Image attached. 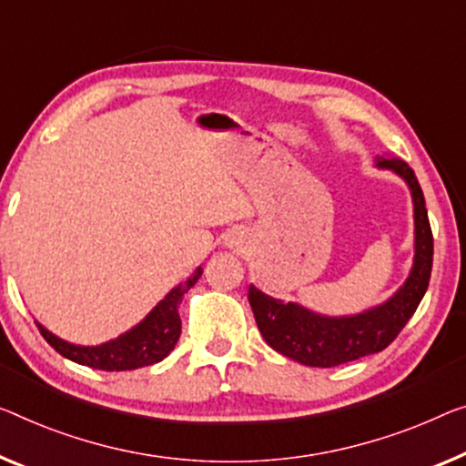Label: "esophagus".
Segmentation results:
<instances>
[{"label":"esophagus","mask_w":466,"mask_h":466,"mask_svg":"<svg viewBox=\"0 0 466 466\" xmlns=\"http://www.w3.org/2000/svg\"><path fill=\"white\" fill-rule=\"evenodd\" d=\"M226 247L234 248V251H245L248 247V234L245 230H232L226 236Z\"/></svg>","instance_id":"34e87169"}]
</instances>
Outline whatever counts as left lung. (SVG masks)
Instances as JSON below:
<instances>
[{"label": "left lung", "mask_w": 466, "mask_h": 466, "mask_svg": "<svg viewBox=\"0 0 466 466\" xmlns=\"http://www.w3.org/2000/svg\"><path fill=\"white\" fill-rule=\"evenodd\" d=\"M374 165L404 179L414 207L412 269L406 282L387 301L360 314L326 316L299 303L274 299L253 284L248 287V303L261 337L272 350L299 364L332 368L383 351L400 335L427 293L433 268V234L419 179L408 163L400 158L377 157Z\"/></svg>", "instance_id": "obj_1"}]
</instances>
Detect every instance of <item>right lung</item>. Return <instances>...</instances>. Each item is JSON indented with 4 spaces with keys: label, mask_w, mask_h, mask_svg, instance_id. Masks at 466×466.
Listing matches in <instances>:
<instances>
[{
    "label": "right lung",
    "mask_w": 466,
    "mask_h": 466,
    "mask_svg": "<svg viewBox=\"0 0 466 466\" xmlns=\"http://www.w3.org/2000/svg\"><path fill=\"white\" fill-rule=\"evenodd\" d=\"M200 274H203V268L194 269V274L186 278L182 284H177L176 289H171L140 324H136L134 329L123 332L116 339H110L106 343H68L65 339L56 337L44 324L37 322L39 332L60 356L73 360V362L81 366L96 368V370L119 372L157 364L169 356L177 343L179 332H182V320H179L177 308L184 295L197 284Z\"/></svg>",
    "instance_id": "right-lung-1"
}]
</instances>
